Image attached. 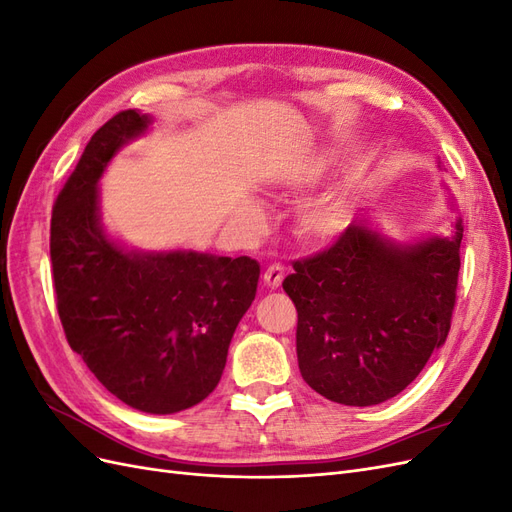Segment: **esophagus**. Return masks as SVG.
Instances as JSON below:
<instances>
[{"label": "esophagus", "mask_w": 512, "mask_h": 512, "mask_svg": "<svg viewBox=\"0 0 512 512\" xmlns=\"http://www.w3.org/2000/svg\"><path fill=\"white\" fill-rule=\"evenodd\" d=\"M282 282H284V267L282 265H271L267 271H265V284L269 286V288H280L282 286Z\"/></svg>", "instance_id": "34e87169"}]
</instances>
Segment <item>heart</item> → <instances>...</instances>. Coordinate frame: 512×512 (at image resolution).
<instances>
[{
	"mask_svg": "<svg viewBox=\"0 0 512 512\" xmlns=\"http://www.w3.org/2000/svg\"><path fill=\"white\" fill-rule=\"evenodd\" d=\"M254 218L262 220V209L254 205ZM350 205L344 198H324L299 213V232L307 241H329L348 226Z\"/></svg>",
	"mask_w": 512,
	"mask_h": 512,
	"instance_id": "b5f03b06",
	"label": "heart"
}]
</instances>
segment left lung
I'll use <instances>...</instances> for the list:
<instances>
[{
  "instance_id": "obj_1",
  "label": "left lung",
  "mask_w": 512,
  "mask_h": 512,
  "mask_svg": "<svg viewBox=\"0 0 512 512\" xmlns=\"http://www.w3.org/2000/svg\"><path fill=\"white\" fill-rule=\"evenodd\" d=\"M463 224L397 243L352 222L314 258L294 262L284 290L297 307V359L316 393L376 406L421 374L451 329Z\"/></svg>"
}]
</instances>
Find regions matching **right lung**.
Listing matches in <instances>:
<instances>
[{
    "label": "right lung",
    "instance_id": "right-lung-1",
    "mask_svg": "<svg viewBox=\"0 0 512 512\" xmlns=\"http://www.w3.org/2000/svg\"><path fill=\"white\" fill-rule=\"evenodd\" d=\"M151 117L123 111L91 136L51 218L57 312L70 348L123 404L175 414L218 386L260 265L194 250L141 252L106 235L98 183Z\"/></svg>",
    "mask_w": 512,
    "mask_h": 512
}]
</instances>
